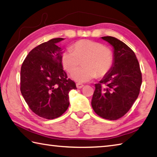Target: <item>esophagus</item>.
Listing matches in <instances>:
<instances>
[{
  "label": "esophagus",
  "instance_id": "1",
  "mask_svg": "<svg viewBox=\"0 0 157 157\" xmlns=\"http://www.w3.org/2000/svg\"><path fill=\"white\" fill-rule=\"evenodd\" d=\"M76 86H77V88H82V87L84 86V84H80V83H77L76 84Z\"/></svg>",
  "mask_w": 157,
  "mask_h": 157
}]
</instances>
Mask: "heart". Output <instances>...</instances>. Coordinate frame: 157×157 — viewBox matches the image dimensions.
Listing matches in <instances>:
<instances>
[{
    "instance_id": "obj_1",
    "label": "heart",
    "mask_w": 157,
    "mask_h": 157,
    "mask_svg": "<svg viewBox=\"0 0 157 157\" xmlns=\"http://www.w3.org/2000/svg\"><path fill=\"white\" fill-rule=\"evenodd\" d=\"M62 53L61 63L64 69L72 73L82 62L83 67L73 73L72 78L78 82H86L96 76L102 78L113 67L114 55L110 48L100 42L81 40Z\"/></svg>"
}]
</instances>
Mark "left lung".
<instances>
[{"mask_svg":"<svg viewBox=\"0 0 157 157\" xmlns=\"http://www.w3.org/2000/svg\"><path fill=\"white\" fill-rule=\"evenodd\" d=\"M114 48L113 67L107 75L95 84L91 101L97 115L117 120L128 112L137 99L142 83L138 59L130 48L112 36H104Z\"/></svg>","mask_w":157,"mask_h":157,"instance_id":"8db88e82","label":"left lung"}]
</instances>
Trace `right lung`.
<instances>
[{"label":"right lung","instance_id":"right-lung-1","mask_svg":"<svg viewBox=\"0 0 157 157\" xmlns=\"http://www.w3.org/2000/svg\"><path fill=\"white\" fill-rule=\"evenodd\" d=\"M63 38H53L31 50L21 70V92L33 112L53 119L61 116L69 106V93L76 89L61 63V48L56 44Z\"/></svg>","mask_w":157,"mask_h":157}]
</instances>
